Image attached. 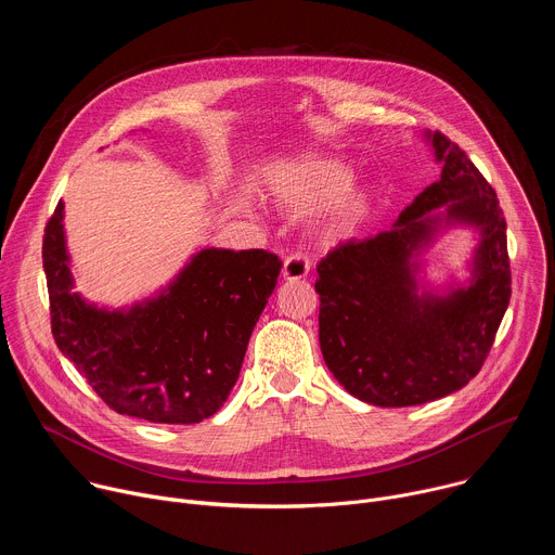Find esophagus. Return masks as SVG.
Instances as JSON below:
<instances>
[{
	"label": "esophagus",
	"mask_w": 555,
	"mask_h": 555,
	"mask_svg": "<svg viewBox=\"0 0 555 555\" xmlns=\"http://www.w3.org/2000/svg\"><path fill=\"white\" fill-rule=\"evenodd\" d=\"M309 272V261L302 253H292L285 257V263H283V279L287 281H298V279H305Z\"/></svg>",
	"instance_id": "1"
}]
</instances>
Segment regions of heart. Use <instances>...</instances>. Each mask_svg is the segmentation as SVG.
<instances>
[{
  "label": "heart",
  "mask_w": 555,
  "mask_h": 555,
  "mask_svg": "<svg viewBox=\"0 0 555 555\" xmlns=\"http://www.w3.org/2000/svg\"><path fill=\"white\" fill-rule=\"evenodd\" d=\"M351 182L353 173L343 163L309 157L283 176L279 197L296 210L319 208L336 198L325 228L330 236H345L369 217L373 204L366 191H347Z\"/></svg>",
  "instance_id": "b5f03b06"
}]
</instances>
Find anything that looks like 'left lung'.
Masks as SVG:
<instances>
[{
	"label": "left lung",
	"instance_id": "1",
	"mask_svg": "<svg viewBox=\"0 0 555 555\" xmlns=\"http://www.w3.org/2000/svg\"><path fill=\"white\" fill-rule=\"evenodd\" d=\"M441 178L366 240L338 244L315 266L319 340L334 377L353 398L384 409L426 404L463 388L490 356L512 296L507 223L490 182L459 144L428 133ZM477 224L473 283L448 297L416 294L410 259L436 231L427 212Z\"/></svg>",
	"mask_w": 555,
	"mask_h": 555
}]
</instances>
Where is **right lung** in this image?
<instances>
[{
    "mask_svg": "<svg viewBox=\"0 0 555 555\" xmlns=\"http://www.w3.org/2000/svg\"><path fill=\"white\" fill-rule=\"evenodd\" d=\"M281 268L268 250L206 248L165 294L107 311L72 292L63 202L43 234L56 347L112 411L153 424H197L223 406Z\"/></svg>",
    "mask_w": 555,
    "mask_h": 555,
    "instance_id": "add662e5",
    "label": "right lung"
}]
</instances>
